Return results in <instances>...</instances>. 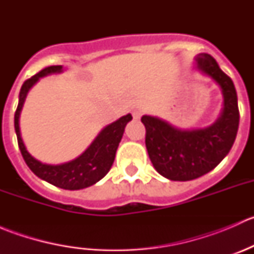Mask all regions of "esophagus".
I'll return each instance as SVG.
<instances>
[{
	"label": "esophagus",
	"instance_id": "34e87169",
	"mask_svg": "<svg viewBox=\"0 0 254 254\" xmlns=\"http://www.w3.org/2000/svg\"><path fill=\"white\" fill-rule=\"evenodd\" d=\"M141 115H142L141 109H134V111H132V117H134V119H140Z\"/></svg>",
	"mask_w": 254,
	"mask_h": 254
}]
</instances>
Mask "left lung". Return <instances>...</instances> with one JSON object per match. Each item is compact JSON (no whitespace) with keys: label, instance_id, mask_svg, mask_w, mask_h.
I'll list each match as a JSON object with an SVG mask.
<instances>
[{"label":"left lung","instance_id":"1","mask_svg":"<svg viewBox=\"0 0 254 254\" xmlns=\"http://www.w3.org/2000/svg\"><path fill=\"white\" fill-rule=\"evenodd\" d=\"M195 68L219 84L224 97L221 113L210 127L183 130L157 117L143 115L146 148L155 170L171 181H191L214 170L236 139L240 112L232 79L209 54L195 56Z\"/></svg>","mask_w":254,"mask_h":254}]
</instances>
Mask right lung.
Instances as JSON below:
<instances>
[{
  "mask_svg": "<svg viewBox=\"0 0 254 254\" xmlns=\"http://www.w3.org/2000/svg\"><path fill=\"white\" fill-rule=\"evenodd\" d=\"M63 71L64 68L61 65L49 66L23 83L19 92V102H18L17 111L14 114V130H16L20 153L27 166L35 176L59 188L78 190V189L93 186L109 172L114 162L117 148L124 134L125 127L132 119V117L131 114H127L119 118L117 122L107 125L97 135L88 148L70 162L61 163V165H48V163L40 162L28 152L20 136V112H22L28 92L39 81L40 77L51 75V73H61Z\"/></svg>",
  "mask_w": 254,
  "mask_h": 254,
  "instance_id": "obj_1",
  "label": "right lung"
}]
</instances>
